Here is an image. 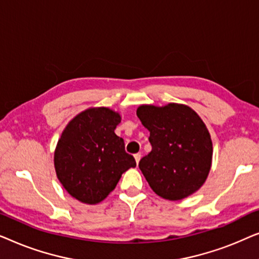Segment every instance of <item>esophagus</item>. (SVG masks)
<instances>
[{
  "label": "esophagus",
  "instance_id": "esophagus-1",
  "mask_svg": "<svg viewBox=\"0 0 259 259\" xmlns=\"http://www.w3.org/2000/svg\"><path fill=\"white\" fill-rule=\"evenodd\" d=\"M134 159H136L137 164H139V161H140V159H141V154L140 153H136V154H134Z\"/></svg>",
  "mask_w": 259,
  "mask_h": 259
}]
</instances>
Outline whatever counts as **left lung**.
<instances>
[{"instance_id": "8db88e82", "label": "left lung", "mask_w": 259, "mask_h": 259, "mask_svg": "<svg viewBox=\"0 0 259 259\" xmlns=\"http://www.w3.org/2000/svg\"><path fill=\"white\" fill-rule=\"evenodd\" d=\"M137 115L150 131L152 151L139 168L151 189L168 200H182L203 186L212 162L210 133L186 105H141Z\"/></svg>"}]
</instances>
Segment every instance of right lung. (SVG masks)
Listing matches in <instances>:
<instances>
[{
  "mask_svg": "<svg viewBox=\"0 0 259 259\" xmlns=\"http://www.w3.org/2000/svg\"><path fill=\"white\" fill-rule=\"evenodd\" d=\"M121 116L107 107L88 108L69 121L56 145V176L70 196L84 204L105 199L131 167L122 138L114 133Z\"/></svg>",
  "mask_w": 259,
  "mask_h": 259,
  "instance_id": "obj_1",
  "label": "right lung"
}]
</instances>
